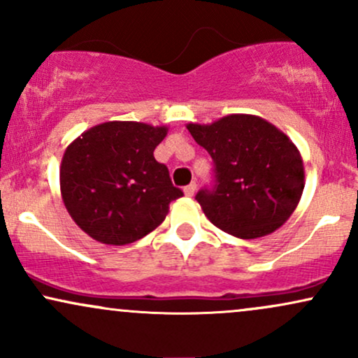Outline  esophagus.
Masks as SVG:
<instances>
[{"instance_id": "1", "label": "esophagus", "mask_w": 358, "mask_h": 358, "mask_svg": "<svg viewBox=\"0 0 358 358\" xmlns=\"http://www.w3.org/2000/svg\"><path fill=\"white\" fill-rule=\"evenodd\" d=\"M183 192H185V195H187V196H193V195H195V192H196V183L193 182L190 185H187V187L183 188Z\"/></svg>"}]
</instances>
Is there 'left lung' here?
Returning a JSON list of instances; mask_svg holds the SVG:
<instances>
[{
    "label": "left lung",
    "instance_id": "8db88e82",
    "mask_svg": "<svg viewBox=\"0 0 358 358\" xmlns=\"http://www.w3.org/2000/svg\"><path fill=\"white\" fill-rule=\"evenodd\" d=\"M187 129L215 165L213 190L196 202L220 231L257 239L274 232L296 210L305 188V166L289 138L254 114H229L212 124Z\"/></svg>",
    "mask_w": 358,
    "mask_h": 358
}]
</instances>
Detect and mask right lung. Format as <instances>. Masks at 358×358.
I'll use <instances>...</instances> for the list:
<instances>
[{
  "mask_svg": "<svg viewBox=\"0 0 358 358\" xmlns=\"http://www.w3.org/2000/svg\"><path fill=\"white\" fill-rule=\"evenodd\" d=\"M166 133V126L109 121L67 146L60 163L62 200L94 241L126 245L143 239L183 195L153 155Z\"/></svg>",
  "mask_w": 358,
  "mask_h": 358,
  "instance_id": "add662e5",
  "label": "right lung"
}]
</instances>
